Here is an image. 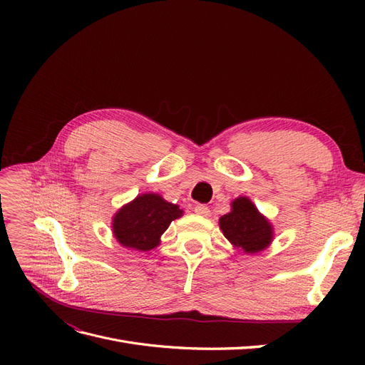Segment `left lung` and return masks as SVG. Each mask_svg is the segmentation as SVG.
<instances>
[{"instance_id":"left-lung-1","label":"left lung","mask_w":365,"mask_h":365,"mask_svg":"<svg viewBox=\"0 0 365 365\" xmlns=\"http://www.w3.org/2000/svg\"><path fill=\"white\" fill-rule=\"evenodd\" d=\"M182 210L157 193L137 196L114 216V236L123 247L148 251L160 244V237Z\"/></svg>"}]
</instances>
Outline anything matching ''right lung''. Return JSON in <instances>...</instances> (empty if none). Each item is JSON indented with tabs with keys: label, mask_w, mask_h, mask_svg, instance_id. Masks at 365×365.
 I'll return each instance as SVG.
<instances>
[{
	"label": "right lung",
	"mask_w": 365,
	"mask_h": 365,
	"mask_svg": "<svg viewBox=\"0 0 365 365\" xmlns=\"http://www.w3.org/2000/svg\"><path fill=\"white\" fill-rule=\"evenodd\" d=\"M233 210L219 219L224 236L245 252H257L267 247L272 237V228L248 197H237Z\"/></svg>",
	"instance_id": "1"
}]
</instances>
